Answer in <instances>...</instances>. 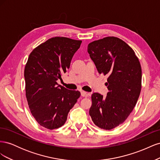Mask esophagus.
<instances>
[{
	"label": "esophagus",
	"mask_w": 160,
	"mask_h": 160,
	"mask_svg": "<svg viewBox=\"0 0 160 160\" xmlns=\"http://www.w3.org/2000/svg\"><path fill=\"white\" fill-rule=\"evenodd\" d=\"M81 96H83V97H86V96L89 95V93H87V92H85L84 91H81Z\"/></svg>",
	"instance_id": "1"
}]
</instances>
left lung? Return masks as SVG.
I'll list each match as a JSON object with an SVG mask.
<instances>
[{"label": "left lung", "mask_w": 160, "mask_h": 160, "mask_svg": "<svg viewBox=\"0 0 160 160\" xmlns=\"http://www.w3.org/2000/svg\"><path fill=\"white\" fill-rule=\"evenodd\" d=\"M88 52L99 73L108 75L106 98L91 95L89 115L101 129L110 130L125 122L136 105L142 88L138 58L126 42L114 37L90 42Z\"/></svg>", "instance_id": "1"}]
</instances>
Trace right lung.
Instances as JSON below:
<instances>
[{"label":"right lung","mask_w":160,"mask_h":160,"mask_svg":"<svg viewBox=\"0 0 160 160\" xmlns=\"http://www.w3.org/2000/svg\"><path fill=\"white\" fill-rule=\"evenodd\" d=\"M81 41L53 37L36 47L25 65L26 98L32 116L41 126L57 129L67 121L70 109L80 97L79 91L57 83L69 68Z\"/></svg>","instance_id":"add662e5"}]
</instances>
